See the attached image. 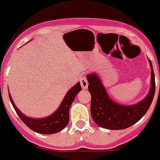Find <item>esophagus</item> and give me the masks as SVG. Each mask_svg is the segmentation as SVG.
<instances>
[{
	"instance_id": "obj_1",
	"label": "esophagus",
	"mask_w": 160,
	"mask_h": 160,
	"mask_svg": "<svg viewBox=\"0 0 160 160\" xmlns=\"http://www.w3.org/2000/svg\"><path fill=\"white\" fill-rule=\"evenodd\" d=\"M80 85H81V87L83 89H87L88 86V80L86 77H82L81 79L80 80Z\"/></svg>"
}]
</instances>
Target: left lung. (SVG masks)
Returning <instances> with one entry per match:
<instances>
[{"mask_svg": "<svg viewBox=\"0 0 160 160\" xmlns=\"http://www.w3.org/2000/svg\"><path fill=\"white\" fill-rule=\"evenodd\" d=\"M148 61L152 68L150 91L143 100L134 105L125 106L116 103L109 97L107 90L96 73L87 76L89 83L88 91L92 96L91 114L97 125L107 129H124L137 123L147 113L156 91L154 71L152 62L149 59Z\"/></svg>", "mask_w": 160, "mask_h": 160, "instance_id": "1", "label": "left lung"}]
</instances>
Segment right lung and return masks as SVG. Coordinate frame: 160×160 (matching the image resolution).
<instances>
[{
  "label": "right lung",
  "mask_w": 160,
  "mask_h": 160,
  "mask_svg": "<svg viewBox=\"0 0 160 160\" xmlns=\"http://www.w3.org/2000/svg\"><path fill=\"white\" fill-rule=\"evenodd\" d=\"M80 91H81V86L78 82L75 86H73L67 92L58 110L50 116L43 118H31L27 117L24 114H22L20 110L16 107L10 94L9 98L19 118L21 119L22 122L28 128L38 133L53 134L62 131L67 126L69 122L70 107L75 99L77 95Z\"/></svg>",
  "instance_id": "obj_1"
}]
</instances>
